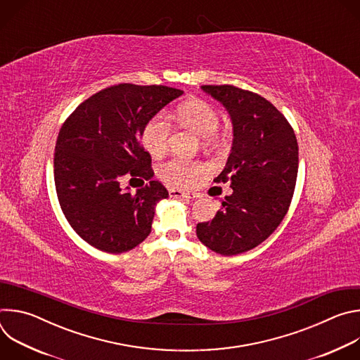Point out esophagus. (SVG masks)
<instances>
[{
    "label": "esophagus",
    "instance_id": "1",
    "mask_svg": "<svg viewBox=\"0 0 360 360\" xmlns=\"http://www.w3.org/2000/svg\"><path fill=\"white\" fill-rule=\"evenodd\" d=\"M169 196L171 198H178V199H195L198 195L189 193V192H182L179 189H171L169 191Z\"/></svg>",
    "mask_w": 360,
    "mask_h": 360
}]
</instances>
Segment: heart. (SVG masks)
Segmentation results:
<instances>
[{"label":"heart","mask_w":360,"mask_h":360,"mask_svg":"<svg viewBox=\"0 0 360 360\" xmlns=\"http://www.w3.org/2000/svg\"><path fill=\"white\" fill-rule=\"evenodd\" d=\"M175 118L196 135L207 138L208 141L214 139L221 122L217 110L208 102L200 99L184 102L176 108ZM169 136L171 121L164 112H160L145 124L141 139L150 155L158 157L165 152ZM205 172H207V167L202 162L186 161L178 157L167 160L158 165L160 178L175 188L193 186Z\"/></svg>","instance_id":"obj_1"}]
</instances>
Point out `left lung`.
I'll list each match as a JSON object with an SVG mask.
<instances>
[{
	"label": "left lung",
	"mask_w": 360,
	"mask_h": 360,
	"mask_svg": "<svg viewBox=\"0 0 360 360\" xmlns=\"http://www.w3.org/2000/svg\"><path fill=\"white\" fill-rule=\"evenodd\" d=\"M200 89L225 107L232 121V148L215 182H231L232 193L210 222L196 225L198 239L232 256L262 243L285 218L293 196L299 148L286 118L264 96L232 85Z\"/></svg>",
	"instance_id": "1"
}]
</instances>
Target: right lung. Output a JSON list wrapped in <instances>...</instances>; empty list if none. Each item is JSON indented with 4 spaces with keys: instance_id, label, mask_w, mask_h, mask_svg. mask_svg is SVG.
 <instances>
[{
    "instance_id": "obj_1",
    "label": "right lung",
    "mask_w": 360,
    "mask_h": 360,
    "mask_svg": "<svg viewBox=\"0 0 360 360\" xmlns=\"http://www.w3.org/2000/svg\"><path fill=\"white\" fill-rule=\"evenodd\" d=\"M182 94L164 85H114L84 101L63 125L54 155L56 189L67 221L91 246L122 253L150 233L157 203L168 191L150 179V155L141 135ZM127 173L150 184L135 194L122 190L119 181Z\"/></svg>"
}]
</instances>
